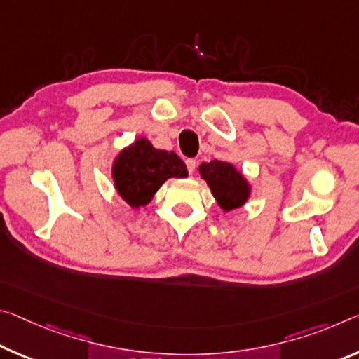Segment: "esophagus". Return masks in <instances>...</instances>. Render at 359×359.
I'll list each match as a JSON object with an SVG mask.
<instances>
[{
    "label": "esophagus",
    "mask_w": 359,
    "mask_h": 359,
    "mask_svg": "<svg viewBox=\"0 0 359 359\" xmlns=\"http://www.w3.org/2000/svg\"><path fill=\"white\" fill-rule=\"evenodd\" d=\"M185 164H187V169H189V174L195 172V169H196V161H195V159H187Z\"/></svg>",
    "instance_id": "1"
}]
</instances>
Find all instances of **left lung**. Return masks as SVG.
Returning <instances> with one entry per match:
<instances>
[{
  "label": "left lung",
  "mask_w": 359,
  "mask_h": 359,
  "mask_svg": "<svg viewBox=\"0 0 359 359\" xmlns=\"http://www.w3.org/2000/svg\"><path fill=\"white\" fill-rule=\"evenodd\" d=\"M198 170L201 179L206 180L219 208L225 212L244 206L251 198V182L244 177V174L233 163L214 159L201 163Z\"/></svg>",
  "instance_id": "8db88e82"
}]
</instances>
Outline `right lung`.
<instances>
[{"mask_svg":"<svg viewBox=\"0 0 359 359\" xmlns=\"http://www.w3.org/2000/svg\"><path fill=\"white\" fill-rule=\"evenodd\" d=\"M189 175L174 151L158 150L147 137H137L113 159L111 179L121 200L133 209L147 206L168 179Z\"/></svg>","mask_w":359,"mask_h":359,"instance_id":"obj_1","label":"right lung"}]
</instances>
